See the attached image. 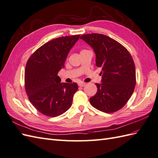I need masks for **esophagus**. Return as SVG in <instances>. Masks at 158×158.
<instances>
[{"mask_svg":"<svg viewBox=\"0 0 158 158\" xmlns=\"http://www.w3.org/2000/svg\"><path fill=\"white\" fill-rule=\"evenodd\" d=\"M85 85H86V83H84V82H80V83H78V86H79L83 87V86H84Z\"/></svg>","mask_w":158,"mask_h":158,"instance_id":"34e87169","label":"esophagus"}]
</instances>
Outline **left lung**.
I'll return each mask as SVG.
<instances>
[{"instance_id":"obj_1","label":"left lung","mask_w":158,"mask_h":158,"mask_svg":"<svg viewBox=\"0 0 158 158\" xmlns=\"http://www.w3.org/2000/svg\"><path fill=\"white\" fill-rule=\"evenodd\" d=\"M80 39L94 49L96 65L102 68L97 92L90 98L91 105L106 113L120 110L131 97L135 87L134 61L124 46L112 38L98 33L82 35Z\"/></svg>"}]
</instances>
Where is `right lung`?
<instances>
[{
    "label": "right lung",
    "mask_w": 158,
    "mask_h": 158,
    "mask_svg": "<svg viewBox=\"0 0 158 158\" xmlns=\"http://www.w3.org/2000/svg\"><path fill=\"white\" fill-rule=\"evenodd\" d=\"M80 35L53 39L38 48L29 58L25 87L29 101L41 113L56 117L70 108L78 88L76 82L62 83L57 76Z\"/></svg>",
    "instance_id": "1"
}]
</instances>
